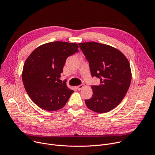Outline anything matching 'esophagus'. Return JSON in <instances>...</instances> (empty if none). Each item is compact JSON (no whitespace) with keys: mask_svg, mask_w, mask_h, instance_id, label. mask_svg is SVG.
Returning <instances> with one entry per match:
<instances>
[{"mask_svg":"<svg viewBox=\"0 0 155 155\" xmlns=\"http://www.w3.org/2000/svg\"><path fill=\"white\" fill-rule=\"evenodd\" d=\"M84 86V85L83 84H79L78 86H77V89H78V90H80L81 89H82V88H83Z\"/></svg>","mask_w":155,"mask_h":155,"instance_id":"1","label":"esophagus"}]
</instances>
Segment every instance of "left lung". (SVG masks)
I'll use <instances>...</instances> for the list:
<instances>
[{
  "mask_svg": "<svg viewBox=\"0 0 155 155\" xmlns=\"http://www.w3.org/2000/svg\"><path fill=\"white\" fill-rule=\"evenodd\" d=\"M78 45L89 63L92 77L100 79L99 85L91 86L93 96L85 99V104L95 112H108L121 102L129 89V61L118 50L105 44L85 42Z\"/></svg>",
  "mask_w": 155,
  "mask_h": 155,
  "instance_id": "left-lung-1",
  "label": "left lung"
}]
</instances>
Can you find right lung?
I'll list each match as a JSON object with an SVG mask.
<instances>
[{
    "label": "right lung",
    "instance_id": "right-lung-1",
    "mask_svg": "<svg viewBox=\"0 0 155 155\" xmlns=\"http://www.w3.org/2000/svg\"><path fill=\"white\" fill-rule=\"evenodd\" d=\"M75 43L54 41L37 48L25 61L22 79L32 101L48 111L62 108L74 91L66 85V80L59 83L67 58L78 53Z\"/></svg>",
    "mask_w": 155,
    "mask_h": 155
}]
</instances>
